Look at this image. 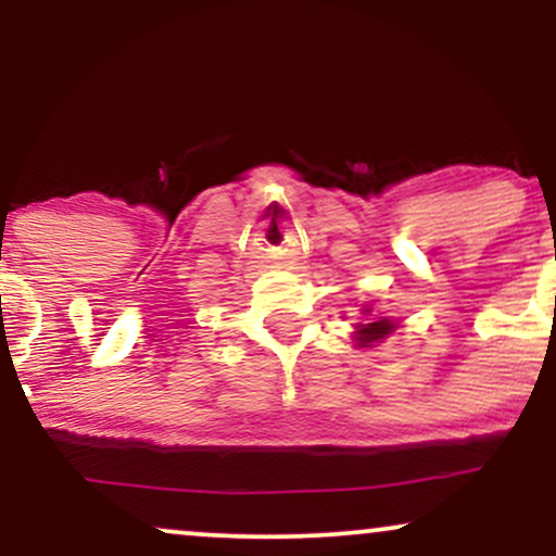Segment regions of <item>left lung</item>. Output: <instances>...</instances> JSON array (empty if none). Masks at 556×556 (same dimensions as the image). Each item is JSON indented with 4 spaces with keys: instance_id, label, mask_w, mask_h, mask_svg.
Here are the masks:
<instances>
[{
    "instance_id": "left-lung-1",
    "label": "left lung",
    "mask_w": 556,
    "mask_h": 556,
    "mask_svg": "<svg viewBox=\"0 0 556 556\" xmlns=\"http://www.w3.org/2000/svg\"><path fill=\"white\" fill-rule=\"evenodd\" d=\"M363 314L368 316L371 314V308H363ZM394 329H397V321H394V318L379 316V318H371L368 324H358L353 337H355V344H358V348H371V344L387 340Z\"/></svg>"
}]
</instances>
